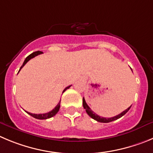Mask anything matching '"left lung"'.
Here are the masks:
<instances>
[{"label": "left lung", "instance_id": "8db88e82", "mask_svg": "<svg viewBox=\"0 0 153 153\" xmlns=\"http://www.w3.org/2000/svg\"><path fill=\"white\" fill-rule=\"evenodd\" d=\"M82 105H83L84 108L86 109V113H87L88 115H89V117H91L92 119L97 120V121H99V122H101V123L111 122V121H113V120H117V119L120 118V117H121L122 116H124V114H125L126 113H127V112L130 110V108H131V105L130 107L128 108H127L125 111H124L123 112H121L120 114H117V115L114 116V117H101V116L98 115V114H96V113H94V112L91 110L90 108H89V106H88V105L86 104V101H85V99H84V98L82 99Z\"/></svg>", "mask_w": 153, "mask_h": 153}]
</instances>
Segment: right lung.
<instances>
[{
    "label": "right lung",
    "mask_w": 153,
    "mask_h": 153,
    "mask_svg": "<svg viewBox=\"0 0 153 153\" xmlns=\"http://www.w3.org/2000/svg\"><path fill=\"white\" fill-rule=\"evenodd\" d=\"M42 53L43 52H42V51H36V52L32 53V54H29V55L27 57H26V59H25L24 62H23L22 65L21 66L19 71H20V70L22 69V67H24L25 64H26V63H27L28 61H29V60L32 59V58H33V57H36V56L39 55V54H42ZM19 72H18V73H19ZM71 86H67V87H66L65 89H64V91H63V92H65V91L67 90V89H69V88L71 87ZM60 104H61V101H60L59 103H58V104H57V105H56V107L54 108L53 109V110H51V111L48 112V113H45V114H32V113H29V112H28V111H26V113H28V114H29V115L32 116V117H35V118L39 119V120H44V119L50 118V117H53V116L55 115V114H57V112H58V111H59V109H60Z\"/></svg>",
    "instance_id": "1"
}]
</instances>
